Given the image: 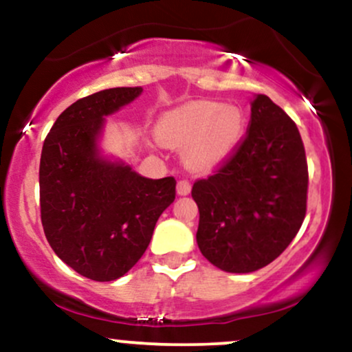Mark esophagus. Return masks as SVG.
I'll list each match as a JSON object with an SVG mask.
<instances>
[{
	"instance_id": "esophagus-1",
	"label": "esophagus",
	"mask_w": 352,
	"mask_h": 352,
	"mask_svg": "<svg viewBox=\"0 0 352 352\" xmlns=\"http://www.w3.org/2000/svg\"><path fill=\"white\" fill-rule=\"evenodd\" d=\"M177 193H179V195H188L190 184L187 180H180L179 184H177Z\"/></svg>"
}]
</instances>
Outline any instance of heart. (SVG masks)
Wrapping results in <instances>:
<instances>
[{"label":"heart","instance_id":"heart-1","mask_svg":"<svg viewBox=\"0 0 352 352\" xmlns=\"http://www.w3.org/2000/svg\"><path fill=\"white\" fill-rule=\"evenodd\" d=\"M240 109L220 102H190L160 117L155 135L168 148L182 151L193 170H205L232 155L243 135Z\"/></svg>","mask_w":352,"mask_h":352}]
</instances>
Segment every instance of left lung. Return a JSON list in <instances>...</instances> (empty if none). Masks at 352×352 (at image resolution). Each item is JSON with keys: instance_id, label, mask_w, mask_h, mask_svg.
<instances>
[{"instance_id": "8db88e82", "label": "left lung", "mask_w": 352, "mask_h": 352, "mask_svg": "<svg viewBox=\"0 0 352 352\" xmlns=\"http://www.w3.org/2000/svg\"><path fill=\"white\" fill-rule=\"evenodd\" d=\"M306 193L308 164L296 124L268 96L256 94L238 151L193 184L201 254L227 273L270 265L300 232Z\"/></svg>"}]
</instances>
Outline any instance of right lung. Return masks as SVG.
I'll use <instances>...</instances> for the list:
<instances>
[{
	"mask_svg": "<svg viewBox=\"0 0 352 352\" xmlns=\"http://www.w3.org/2000/svg\"><path fill=\"white\" fill-rule=\"evenodd\" d=\"M142 94L112 87L76 100L56 119L39 164L44 235L60 260L94 281L124 276L145 253L175 179H147L100 147L106 117Z\"/></svg>",
	"mask_w": 352,
	"mask_h": 352,
	"instance_id": "right-lung-1",
	"label": "right lung"
}]
</instances>
